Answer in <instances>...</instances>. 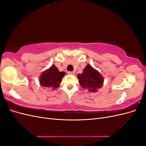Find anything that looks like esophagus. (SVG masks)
<instances>
[{
	"mask_svg": "<svg viewBox=\"0 0 146 146\" xmlns=\"http://www.w3.org/2000/svg\"><path fill=\"white\" fill-rule=\"evenodd\" d=\"M68 74L69 75H75L76 74V72L74 71H69V72H68Z\"/></svg>",
	"mask_w": 146,
	"mask_h": 146,
	"instance_id": "esophagus-1",
	"label": "esophagus"
}]
</instances>
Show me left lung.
<instances>
[{"label":"left lung","instance_id":"8db88e82","mask_svg":"<svg viewBox=\"0 0 146 146\" xmlns=\"http://www.w3.org/2000/svg\"><path fill=\"white\" fill-rule=\"evenodd\" d=\"M77 78L81 86L85 89L86 88L90 92L98 91L102 86L104 80L98 70L89 64L84 68L82 74H78Z\"/></svg>","mask_w":146,"mask_h":146}]
</instances>
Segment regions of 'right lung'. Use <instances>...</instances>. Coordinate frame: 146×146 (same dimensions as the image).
<instances>
[{"label": "right lung", "instance_id": "add662e5", "mask_svg": "<svg viewBox=\"0 0 146 146\" xmlns=\"http://www.w3.org/2000/svg\"><path fill=\"white\" fill-rule=\"evenodd\" d=\"M64 72H60L54 64L43 72L39 78V83L44 87L55 90L59 86L64 76Z\"/></svg>", "mask_w": 146, "mask_h": 146}]
</instances>
